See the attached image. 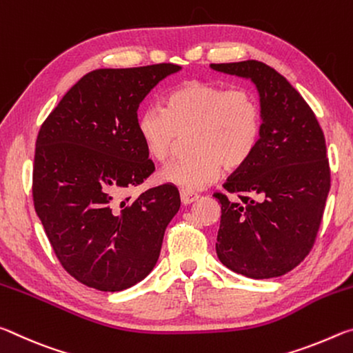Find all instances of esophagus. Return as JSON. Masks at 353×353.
<instances>
[{
    "instance_id": "obj_1",
    "label": "esophagus",
    "mask_w": 353,
    "mask_h": 353,
    "mask_svg": "<svg viewBox=\"0 0 353 353\" xmlns=\"http://www.w3.org/2000/svg\"><path fill=\"white\" fill-rule=\"evenodd\" d=\"M199 199V194L193 193V191H187V190H181V201L183 205H190L191 202L198 201Z\"/></svg>"
}]
</instances>
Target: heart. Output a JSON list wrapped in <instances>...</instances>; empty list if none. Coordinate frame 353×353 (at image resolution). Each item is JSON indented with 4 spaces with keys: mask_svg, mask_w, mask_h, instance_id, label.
Wrapping results in <instances>:
<instances>
[{
    "mask_svg": "<svg viewBox=\"0 0 353 353\" xmlns=\"http://www.w3.org/2000/svg\"><path fill=\"white\" fill-rule=\"evenodd\" d=\"M261 107L248 88H227L210 81H187L165 98L162 107H146L137 130L149 157L165 162L181 134L190 152L159 172L163 183L196 191L224 170H236L250 159L261 137Z\"/></svg>",
    "mask_w": 353,
    "mask_h": 353,
    "instance_id": "b5f03b06",
    "label": "heart"
}]
</instances>
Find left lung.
<instances>
[{
	"mask_svg": "<svg viewBox=\"0 0 353 353\" xmlns=\"http://www.w3.org/2000/svg\"><path fill=\"white\" fill-rule=\"evenodd\" d=\"M250 79L260 94L261 137L223 193L216 238L219 261L249 279L283 276L312 250L330 190L324 132L294 87L259 61L212 63Z\"/></svg>",
	"mask_w": 353,
	"mask_h": 353,
	"instance_id": "obj_1",
	"label": "left lung"
}]
</instances>
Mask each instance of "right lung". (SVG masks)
<instances>
[{
	"label": "right lung",
	"mask_w": 353,
	"mask_h": 353,
	"mask_svg": "<svg viewBox=\"0 0 353 353\" xmlns=\"http://www.w3.org/2000/svg\"><path fill=\"white\" fill-rule=\"evenodd\" d=\"M179 70L157 63L90 71L39 130L35 212L63 270L90 288L115 292L141 282L181 207L177 188L168 183L126 198L155 170L137 130V110Z\"/></svg>",
	"instance_id": "add662e5"
}]
</instances>
